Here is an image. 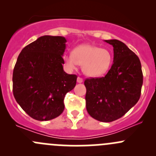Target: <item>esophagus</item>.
<instances>
[{"label":"esophagus","mask_w":156,"mask_h":156,"mask_svg":"<svg viewBox=\"0 0 156 156\" xmlns=\"http://www.w3.org/2000/svg\"><path fill=\"white\" fill-rule=\"evenodd\" d=\"M77 82H78V83H82L83 82V79L81 78H80V77H78V78H77Z\"/></svg>","instance_id":"34e87169"}]
</instances>
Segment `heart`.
I'll use <instances>...</instances> for the list:
<instances>
[{"instance_id":"b5f03b06","label":"heart","mask_w":156,"mask_h":156,"mask_svg":"<svg viewBox=\"0 0 156 156\" xmlns=\"http://www.w3.org/2000/svg\"><path fill=\"white\" fill-rule=\"evenodd\" d=\"M63 59L69 69H75L78 64L82 66L84 75L97 78L105 75L109 70L113 58L107 49L85 44L74 49L72 54L64 55Z\"/></svg>"}]
</instances>
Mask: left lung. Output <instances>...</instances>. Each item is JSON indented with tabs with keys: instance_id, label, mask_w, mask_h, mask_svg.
<instances>
[{
	"instance_id": "left-lung-1",
	"label": "left lung",
	"mask_w": 156,
	"mask_h": 156,
	"mask_svg": "<svg viewBox=\"0 0 156 156\" xmlns=\"http://www.w3.org/2000/svg\"><path fill=\"white\" fill-rule=\"evenodd\" d=\"M113 47V64L105 77L86 79V108L90 115L103 122L120 119L140 97L143 72L138 56L123 42L105 40Z\"/></svg>"
}]
</instances>
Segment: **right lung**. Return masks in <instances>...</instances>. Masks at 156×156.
Here are the masks:
<instances>
[{
	"mask_svg": "<svg viewBox=\"0 0 156 156\" xmlns=\"http://www.w3.org/2000/svg\"><path fill=\"white\" fill-rule=\"evenodd\" d=\"M66 41L62 36H41L17 58L12 74L14 97L35 120L58 117L65 108V95L75 87L77 75L67 74L62 66Z\"/></svg>",
	"mask_w": 156,
	"mask_h": 156,
	"instance_id": "right-lung-1",
	"label": "right lung"
}]
</instances>
